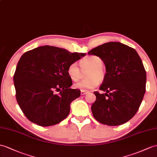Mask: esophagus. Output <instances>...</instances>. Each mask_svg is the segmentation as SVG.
Wrapping results in <instances>:
<instances>
[{
    "mask_svg": "<svg viewBox=\"0 0 157 157\" xmlns=\"http://www.w3.org/2000/svg\"><path fill=\"white\" fill-rule=\"evenodd\" d=\"M88 93V91L87 90H81V95H85L86 94Z\"/></svg>",
    "mask_w": 157,
    "mask_h": 157,
    "instance_id": "obj_1",
    "label": "esophagus"
}]
</instances>
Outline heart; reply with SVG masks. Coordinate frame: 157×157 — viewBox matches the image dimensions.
I'll return each mask as SVG.
<instances>
[{"mask_svg": "<svg viewBox=\"0 0 157 157\" xmlns=\"http://www.w3.org/2000/svg\"><path fill=\"white\" fill-rule=\"evenodd\" d=\"M102 64V59L96 55L88 56L80 61V66L81 68H90V70L87 75L89 78L76 83L75 85L76 89L86 90L96 87L98 84V79L102 80L105 75ZM67 72L72 81H78L80 78V69L76 63H72L68 65Z\"/></svg>", "mask_w": 157, "mask_h": 157, "instance_id": "b5f03b06", "label": "heart"}]
</instances>
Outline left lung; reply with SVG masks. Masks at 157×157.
I'll use <instances>...</instances> for the list:
<instances>
[{
	"mask_svg": "<svg viewBox=\"0 0 157 157\" xmlns=\"http://www.w3.org/2000/svg\"><path fill=\"white\" fill-rule=\"evenodd\" d=\"M102 59L106 67L104 81L94 92L93 117L99 123L118 126L134 117L146 90L147 74L142 60L135 49L119 42H109L88 52Z\"/></svg>",
	"mask_w": 157,
	"mask_h": 157,
	"instance_id": "1",
	"label": "left lung"
}]
</instances>
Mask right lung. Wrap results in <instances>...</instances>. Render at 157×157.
Here are the masks:
<instances>
[{
    "mask_svg": "<svg viewBox=\"0 0 157 157\" xmlns=\"http://www.w3.org/2000/svg\"><path fill=\"white\" fill-rule=\"evenodd\" d=\"M85 55L48 45L22 55L13 80L17 102L30 121L48 127L67 117L71 102L80 97L81 90L70 89L72 82L67 69Z\"/></svg>",
    "mask_w": 157,
    "mask_h": 157,
    "instance_id": "obj_1",
    "label": "right lung"
}]
</instances>
